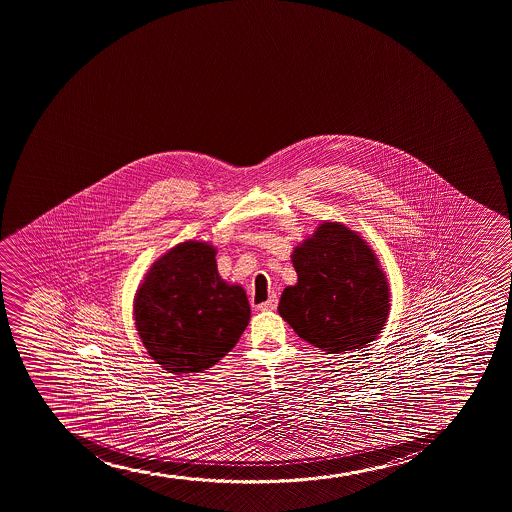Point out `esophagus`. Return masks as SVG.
Instances as JSON below:
<instances>
[{
    "label": "esophagus",
    "instance_id": "esophagus-1",
    "mask_svg": "<svg viewBox=\"0 0 512 512\" xmlns=\"http://www.w3.org/2000/svg\"><path fill=\"white\" fill-rule=\"evenodd\" d=\"M277 308V298L276 296H270L265 303H262V305H259L260 311H267V310H276Z\"/></svg>",
    "mask_w": 512,
    "mask_h": 512
}]
</instances>
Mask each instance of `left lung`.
I'll return each mask as SVG.
<instances>
[{
    "label": "left lung",
    "mask_w": 512,
    "mask_h": 512,
    "mask_svg": "<svg viewBox=\"0 0 512 512\" xmlns=\"http://www.w3.org/2000/svg\"><path fill=\"white\" fill-rule=\"evenodd\" d=\"M298 282L282 291L279 315L327 354L356 351L385 327L390 289L368 243L345 224L325 221L294 248Z\"/></svg>",
    "instance_id": "1"
}]
</instances>
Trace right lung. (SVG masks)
Returning a JSON list of instances; mask_svg holds the SVG:
<instances>
[{"mask_svg":"<svg viewBox=\"0 0 512 512\" xmlns=\"http://www.w3.org/2000/svg\"><path fill=\"white\" fill-rule=\"evenodd\" d=\"M214 257L209 243H178L151 265L134 298L139 337L168 373L211 368L247 328V294L221 279Z\"/></svg>","mask_w":512,"mask_h":512,"instance_id":"1","label":"right lung"}]
</instances>
